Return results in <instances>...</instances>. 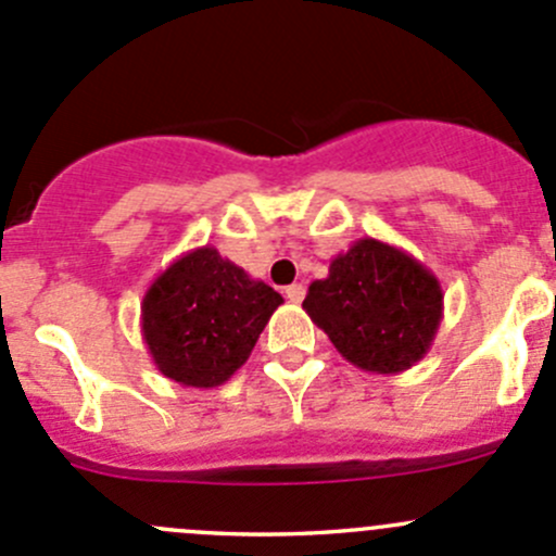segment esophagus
I'll list each match as a JSON object with an SVG mask.
<instances>
[{
  "instance_id": "obj_1",
  "label": "esophagus",
  "mask_w": 556,
  "mask_h": 556,
  "mask_svg": "<svg viewBox=\"0 0 556 556\" xmlns=\"http://www.w3.org/2000/svg\"><path fill=\"white\" fill-rule=\"evenodd\" d=\"M306 295V288L304 285H290V288H285V299L293 301V304H301Z\"/></svg>"
}]
</instances>
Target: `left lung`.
<instances>
[{
	"label": "left lung",
	"instance_id": "1",
	"mask_svg": "<svg viewBox=\"0 0 556 556\" xmlns=\"http://www.w3.org/2000/svg\"><path fill=\"white\" fill-rule=\"evenodd\" d=\"M304 309L344 361L371 374H401L428 355L441 317L439 277L406 250L357 239L314 279Z\"/></svg>",
	"mask_w": 556,
	"mask_h": 556
}]
</instances>
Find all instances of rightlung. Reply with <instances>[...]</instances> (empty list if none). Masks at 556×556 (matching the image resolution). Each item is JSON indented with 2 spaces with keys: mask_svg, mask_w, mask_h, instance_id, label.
Returning a JSON list of instances; mask_svg holds the SVG:
<instances>
[{
  "mask_svg": "<svg viewBox=\"0 0 556 556\" xmlns=\"http://www.w3.org/2000/svg\"><path fill=\"white\" fill-rule=\"evenodd\" d=\"M282 295L204 244L166 266L142 299L155 368L182 387H220L244 366Z\"/></svg>",
  "mask_w": 556,
  "mask_h": 556,
  "instance_id": "1",
  "label": "right lung"
}]
</instances>
